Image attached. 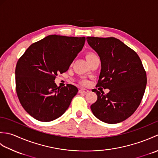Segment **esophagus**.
Returning <instances> with one entry per match:
<instances>
[{
  "label": "esophagus",
  "instance_id": "1",
  "mask_svg": "<svg viewBox=\"0 0 158 158\" xmlns=\"http://www.w3.org/2000/svg\"><path fill=\"white\" fill-rule=\"evenodd\" d=\"M79 92L80 93L87 94V93H88V92H89V90H88V89H84V88H82V89H80L79 90Z\"/></svg>",
  "mask_w": 158,
  "mask_h": 158
}]
</instances>
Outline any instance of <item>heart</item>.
<instances>
[{"label": "heart", "instance_id": "1", "mask_svg": "<svg viewBox=\"0 0 158 158\" xmlns=\"http://www.w3.org/2000/svg\"><path fill=\"white\" fill-rule=\"evenodd\" d=\"M95 57H97V56H96V53H94V52H89V53H87V55H86V58H87V59H88V60H91L94 58H95ZM81 82L82 84H83V85H86L87 83H88V81H87V80H85V79L81 80Z\"/></svg>", "mask_w": 158, "mask_h": 158}]
</instances>
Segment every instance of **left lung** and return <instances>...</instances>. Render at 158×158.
<instances>
[{"label": "left lung", "instance_id": "1", "mask_svg": "<svg viewBox=\"0 0 158 158\" xmlns=\"http://www.w3.org/2000/svg\"><path fill=\"white\" fill-rule=\"evenodd\" d=\"M86 39L101 61L96 87L110 90L105 94L102 90L92 89L98 98L90 106L92 111L105 123L122 122L135 112L145 91L147 75L141 60L133 49L116 38L88 36Z\"/></svg>", "mask_w": 158, "mask_h": 158}]
</instances>
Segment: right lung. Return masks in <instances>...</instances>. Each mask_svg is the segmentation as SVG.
I'll return each instance as SVG.
<instances>
[{"instance_id":"1","label":"right lung","mask_w":158,"mask_h":158,"mask_svg":"<svg viewBox=\"0 0 158 158\" xmlns=\"http://www.w3.org/2000/svg\"><path fill=\"white\" fill-rule=\"evenodd\" d=\"M85 37L49 35L35 42L19 58L15 68L17 95L23 108L41 122L53 121L66 111L78 89L60 88L56 76L69 70Z\"/></svg>"}]
</instances>
